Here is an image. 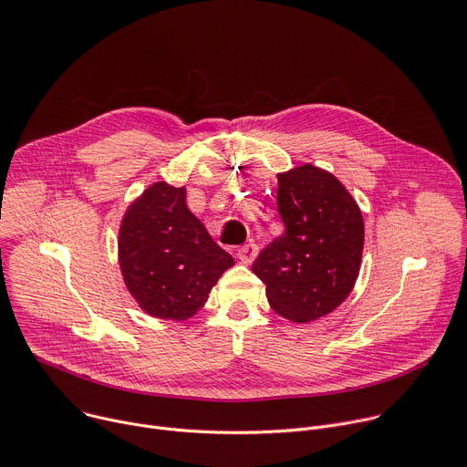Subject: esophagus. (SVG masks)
Instances as JSON below:
<instances>
[{"label":"esophagus","mask_w":467,"mask_h":467,"mask_svg":"<svg viewBox=\"0 0 467 467\" xmlns=\"http://www.w3.org/2000/svg\"><path fill=\"white\" fill-rule=\"evenodd\" d=\"M257 252H259L257 244H254V243H248V244H244V246H241V248L237 250V257H239V259H241L244 265H250V263L255 259Z\"/></svg>","instance_id":"34e87169"}]
</instances>
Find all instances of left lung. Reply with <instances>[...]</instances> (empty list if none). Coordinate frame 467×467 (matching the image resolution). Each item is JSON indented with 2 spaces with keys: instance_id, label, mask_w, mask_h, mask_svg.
<instances>
[{
  "instance_id": "obj_1",
  "label": "left lung",
  "mask_w": 467,
  "mask_h": 467,
  "mask_svg": "<svg viewBox=\"0 0 467 467\" xmlns=\"http://www.w3.org/2000/svg\"><path fill=\"white\" fill-rule=\"evenodd\" d=\"M277 212L285 234L261 250L252 272L277 315L313 322L335 311L355 285L362 213L331 172L309 163L277 174Z\"/></svg>"
}]
</instances>
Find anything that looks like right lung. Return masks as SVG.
Here are the masks:
<instances>
[{
	"mask_svg": "<svg viewBox=\"0 0 467 467\" xmlns=\"http://www.w3.org/2000/svg\"><path fill=\"white\" fill-rule=\"evenodd\" d=\"M119 265L127 289L145 313L188 320L206 304L234 257L190 212L185 188L156 182L121 221Z\"/></svg>",
	"mask_w": 467,
	"mask_h": 467,
	"instance_id": "1",
	"label": "right lung"
}]
</instances>
